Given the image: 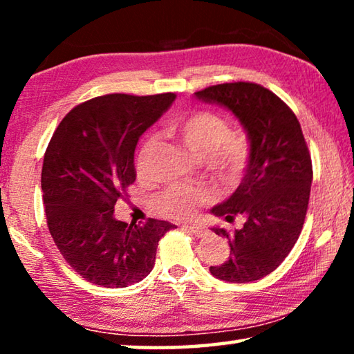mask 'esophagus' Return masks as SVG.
I'll list each match as a JSON object with an SVG mask.
<instances>
[{
	"label": "esophagus",
	"mask_w": 354,
	"mask_h": 354,
	"mask_svg": "<svg viewBox=\"0 0 354 354\" xmlns=\"http://www.w3.org/2000/svg\"><path fill=\"white\" fill-rule=\"evenodd\" d=\"M183 227H184V230L187 231V232H190V234H194V236H196V237H205V236L207 234L206 227H203V226H200V225H184Z\"/></svg>",
	"instance_id": "34e87169"
}]
</instances>
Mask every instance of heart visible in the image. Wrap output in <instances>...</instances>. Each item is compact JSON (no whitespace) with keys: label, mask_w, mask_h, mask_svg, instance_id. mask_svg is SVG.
Returning a JSON list of instances; mask_svg holds the SVG:
<instances>
[{"label":"heart","mask_w":354,"mask_h":354,"mask_svg":"<svg viewBox=\"0 0 354 354\" xmlns=\"http://www.w3.org/2000/svg\"><path fill=\"white\" fill-rule=\"evenodd\" d=\"M167 134L183 143L189 151L200 159H206L211 169L226 184L241 181L251 159L250 140L243 134L231 133L230 122L211 111H196L171 122ZM158 139L149 136L142 143L137 154V170L147 173L151 165ZM209 198L207 192L171 185L156 198V207L167 217L187 218L195 214L196 207Z\"/></svg>","instance_id":"1"}]
</instances>
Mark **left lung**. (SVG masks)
<instances>
[{
  "mask_svg": "<svg viewBox=\"0 0 354 354\" xmlns=\"http://www.w3.org/2000/svg\"><path fill=\"white\" fill-rule=\"evenodd\" d=\"M205 103L234 113L247 133L251 159L242 183L212 214L232 221L245 217L227 239V261L209 270L227 283H250L272 273L298 241L309 205L313 162L295 113L283 100L254 82L217 84L195 92Z\"/></svg>",
  "mask_w": 354,
  "mask_h": 354,
  "instance_id": "1",
  "label": "left lung"
}]
</instances>
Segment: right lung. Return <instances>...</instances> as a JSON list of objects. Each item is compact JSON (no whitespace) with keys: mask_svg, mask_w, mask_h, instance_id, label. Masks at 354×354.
Returning a JSON list of instances; mask_svg holds the SVG:
<instances>
[{"mask_svg":"<svg viewBox=\"0 0 354 354\" xmlns=\"http://www.w3.org/2000/svg\"><path fill=\"white\" fill-rule=\"evenodd\" d=\"M175 93H112L86 101L59 123L41 167L46 223L64 259L88 283L122 289L153 270L158 243L175 225L124 223L113 206L136 181L140 136Z\"/></svg>","mask_w":354,"mask_h":354,"instance_id":"1","label":"right lung"}]
</instances>
